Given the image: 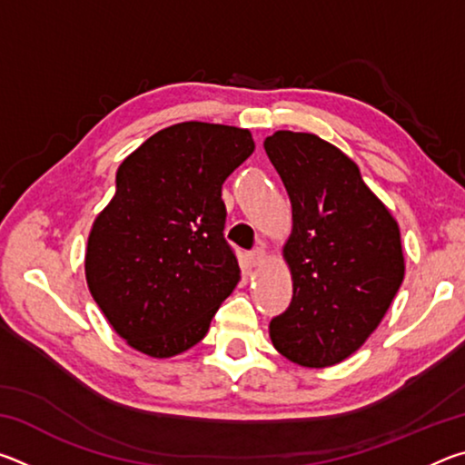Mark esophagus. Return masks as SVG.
<instances>
[{"mask_svg":"<svg viewBox=\"0 0 465 465\" xmlns=\"http://www.w3.org/2000/svg\"><path fill=\"white\" fill-rule=\"evenodd\" d=\"M248 258H250V262H252V266H261L262 262H264V258H266V252H264V246H256L254 250L250 252L248 254Z\"/></svg>","mask_w":465,"mask_h":465,"instance_id":"1","label":"esophagus"}]
</instances>
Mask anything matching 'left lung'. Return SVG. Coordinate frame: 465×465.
I'll use <instances>...</instances> for the list:
<instances>
[{"label":"left lung","mask_w":465,"mask_h":465,"mask_svg":"<svg viewBox=\"0 0 465 465\" xmlns=\"http://www.w3.org/2000/svg\"><path fill=\"white\" fill-rule=\"evenodd\" d=\"M264 149L293 207L282 250L293 297L271 320V341L297 365L341 363L380 326L402 285L398 223L357 163L328 141L277 131Z\"/></svg>","instance_id":"1"}]
</instances>
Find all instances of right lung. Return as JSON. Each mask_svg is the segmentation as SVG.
I'll return each mask as SVG.
<instances>
[{
    "label": "right lung",
    "instance_id": "1",
    "mask_svg": "<svg viewBox=\"0 0 465 465\" xmlns=\"http://www.w3.org/2000/svg\"><path fill=\"white\" fill-rule=\"evenodd\" d=\"M254 152L250 131L180 123L116 170V193L85 250L90 293L116 334L149 357H174L207 334L240 281L222 186Z\"/></svg>",
    "mask_w": 465,
    "mask_h": 465
}]
</instances>
